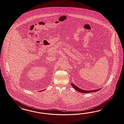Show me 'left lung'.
<instances>
[{
	"instance_id": "left-lung-1",
	"label": "left lung",
	"mask_w": 124,
	"mask_h": 124,
	"mask_svg": "<svg viewBox=\"0 0 124 124\" xmlns=\"http://www.w3.org/2000/svg\"><path fill=\"white\" fill-rule=\"evenodd\" d=\"M71 85H72L73 88H74V89L76 90V91H78L79 92H81V93H91V92H96V91H100V89H101V88H100L99 89H98V90H92V91H86V90H82L80 88L78 87V86H77L76 85H75L73 84L72 83H71Z\"/></svg>"
}]
</instances>
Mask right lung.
I'll use <instances>...</instances> for the list:
<instances>
[{
  "mask_svg": "<svg viewBox=\"0 0 124 124\" xmlns=\"http://www.w3.org/2000/svg\"><path fill=\"white\" fill-rule=\"evenodd\" d=\"M44 90H42V91H44Z\"/></svg>",
  "mask_w": 124,
  "mask_h": 124,
  "instance_id": "obj_1",
  "label": "right lung"
}]
</instances>
